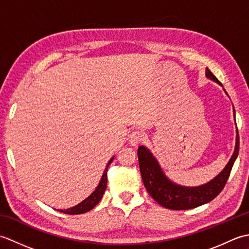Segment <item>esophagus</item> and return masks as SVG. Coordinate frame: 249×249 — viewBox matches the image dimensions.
Returning <instances> with one entry per match:
<instances>
[{
    "mask_svg": "<svg viewBox=\"0 0 249 249\" xmlns=\"http://www.w3.org/2000/svg\"><path fill=\"white\" fill-rule=\"evenodd\" d=\"M143 139H144V135L142 134L141 131H133L129 137V143L133 146H136L138 145Z\"/></svg>",
    "mask_w": 249,
    "mask_h": 249,
    "instance_id": "obj_1",
    "label": "esophagus"
}]
</instances>
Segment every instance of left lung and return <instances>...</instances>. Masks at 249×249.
Returning <instances> with one entry per match:
<instances>
[{
  "instance_id": "1",
  "label": "left lung",
  "mask_w": 249,
  "mask_h": 249,
  "mask_svg": "<svg viewBox=\"0 0 249 249\" xmlns=\"http://www.w3.org/2000/svg\"><path fill=\"white\" fill-rule=\"evenodd\" d=\"M205 76L210 80H212L219 84L220 87H223V84L211 72L209 68L205 70ZM224 91L227 94L225 89ZM233 113L235 118L234 108ZM239 131H237L236 128L234 152L232 154L230 160L224 168V170H221L219 174H217V176L208 183L195 187H187L182 186V185H178L172 182L171 179H169L165 172L162 171L160 162H158L154 155L152 154L151 151L146 146L140 145L138 147V160L142 181H143L147 193L152 196V198L156 202L162 205L163 208L178 211L197 208V206L212 201L223 190L227 179H228L230 176L233 163L237 155H239Z\"/></svg>"
}]
</instances>
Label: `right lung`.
<instances>
[{"label": "right lung", "mask_w": 249, "mask_h": 249, "mask_svg": "<svg viewBox=\"0 0 249 249\" xmlns=\"http://www.w3.org/2000/svg\"><path fill=\"white\" fill-rule=\"evenodd\" d=\"M114 160V156L111 158V160L108 161L107 166H106L105 171L102 176V178L97 185V187L95 188L94 192L89 196L87 199H84L82 202H80L79 204L72 206V208L66 209V210H57L61 213L64 214H70V215H78V214H83L87 213L89 211H91L95 205H96L100 200L103 198V195L105 194V190L107 188V171H108V167L112 160Z\"/></svg>", "instance_id": "obj_1"}]
</instances>
